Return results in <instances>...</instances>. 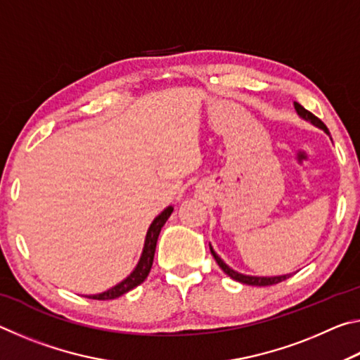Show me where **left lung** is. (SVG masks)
<instances>
[{
	"instance_id": "obj_1",
	"label": "left lung",
	"mask_w": 360,
	"mask_h": 360,
	"mask_svg": "<svg viewBox=\"0 0 360 360\" xmlns=\"http://www.w3.org/2000/svg\"><path fill=\"white\" fill-rule=\"evenodd\" d=\"M294 106H295V111H297V114L300 115L302 119L308 120V122H311L313 125L319 127L321 130H324V131L327 133V135H328V129L326 127L324 122H322L321 119L316 117L314 114L309 112L308 109H304L302 105H298L297 101L294 103ZM210 249H211L212 257L216 259L217 265L222 268V271L225 273V275H229L231 279H235V281H238V283L248 284V285H273V284L283 283V281H285V279H289V278L292 276V273H289V275H281V276H249V275H243V273H238V271L231 270V268H230L227 264H225V262H224L221 257H219V255L214 252V249L211 248V245H210Z\"/></svg>"
}]
</instances>
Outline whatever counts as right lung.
Instances as JSON below:
<instances>
[{
    "instance_id": "right-lung-1",
    "label": "right lung",
    "mask_w": 360,
    "mask_h": 360,
    "mask_svg": "<svg viewBox=\"0 0 360 360\" xmlns=\"http://www.w3.org/2000/svg\"><path fill=\"white\" fill-rule=\"evenodd\" d=\"M173 212V206H168L167 210H163L160 214H158L152 224L149 225L148 235H146V241H144V248H143V254L139 257L138 265L135 266L129 276H127L124 281L115 284L114 288L108 289L101 294L96 295H85L87 298H94V300H112V298H117L120 295L127 294V292L135 289L136 285L141 284L146 278H148L150 268H152V262H154V254H155V246H157V240L158 235H160V230L165 222L168 221V217L172 216Z\"/></svg>"
}]
</instances>
